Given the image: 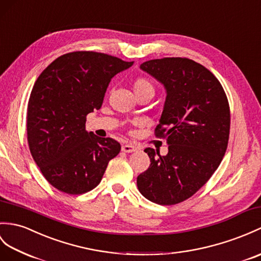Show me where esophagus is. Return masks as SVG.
<instances>
[{
  "instance_id": "1",
  "label": "esophagus",
  "mask_w": 261,
  "mask_h": 261,
  "mask_svg": "<svg viewBox=\"0 0 261 261\" xmlns=\"http://www.w3.org/2000/svg\"><path fill=\"white\" fill-rule=\"evenodd\" d=\"M122 151L123 152H126V153H130V152H133V151H136L137 150V147L136 145H133V144H123L122 145Z\"/></svg>"
}]
</instances>
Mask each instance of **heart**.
Segmentation results:
<instances>
[{
    "label": "heart",
    "instance_id": "heart-1",
    "mask_svg": "<svg viewBox=\"0 0 261 261\" xmlns=\"http://www.w3.org/2000/svg\"><path fill=\"white\" fill-rule=\"evenodd\" d=\"M133 90H135V93L140 94L142 92H151L154 93V87L153 84L151 83L148 79L145 77H138L133 82Z\"/></svg>",
    "mask_w": 261,
    "mask_h": 261
}]
</instances>
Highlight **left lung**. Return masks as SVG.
Returning a JSON list of instances; mask_svg holds the SVG:
<instances>
[{
	"label": "left lung",
	"mask_w": 261,
	"mask_h": 261,
	"mask_svg": "<svg viewBox=\"0 0 261 261\" xmlns=\"http://www.w3.org/2000/svg\"><path fill=\"white\" fill-rule=\"evenodd\" d=\"M140 69L166 89L154 132L169 147L166 155L144 150L151 163L138 175L137 186L150 201L171 205L195 195L219 167L229 140V103L218 79L190 59L150 60Z\"/></svg>",
	"instance_id": "8db88e82"
}]
</instances>
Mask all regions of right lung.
Returning a JSON list of instances; mask_svg holds the SVG:
<instances>
[{
	"label": "right lung",
	"mask_w": 261,
	"mask_h": 261,
	"mask_svg": "<svg viewBox=\"0 0 261 261\" xmlns=\"http://www.w3.org/2000/svg\"><path fill=\"white\" fill-rule=\"evenodd\" d=\"M133 62L93 51L63 54L39 75L27 113L28 142L42 174L58 190L82 195L100 184L118 141L86 130L111 79Z\"/></svg>",
	"instance_id": "add662e5"
}]
</instances>
